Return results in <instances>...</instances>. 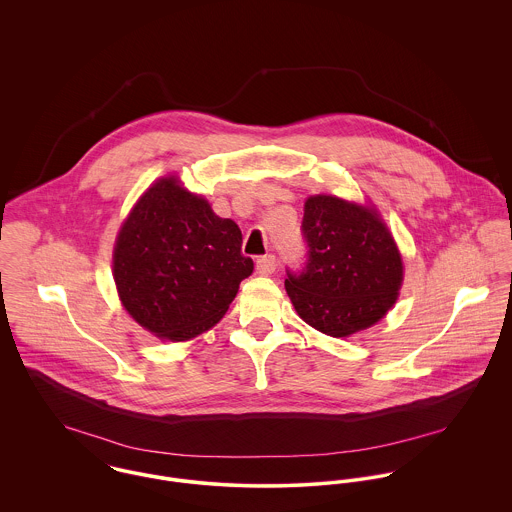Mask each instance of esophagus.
<instances>
[{
	"instance_id": "esophagus-1",
	"label": "esophagus",
	"mask_w": 512,
	"mask_h": 512,
	"mask_svg": "<svg viewBox=\"0 0 512 512\" xmlns=\"http://www.w3.org/2000/svg\"><path fill=\"white\" fill-rule=\"evenodd\" d=\"M276 266H278V260H276L274 254H264V256H260V258L256 260V270H258V274H262V276L274 274Z\"/></svg>"
}]
</instances>
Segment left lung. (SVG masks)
Returning <instances> with one entry per match:
<instances>
[{
  "mask_svg": "<svg viewBox=\"0 0 512 512\" xmlns=\"http://www.w3.org/2000/svg\"><path fill=\"white\" fill-rule=\"evenodd\" d=\"M305 262L286 270L297 315L313 329L347 337L374 325L396 301L402 258L372 211L329 195L309 197L301 220Z\"/></svg>",
  "mask_w": 512,
  "mask_h": 512,
  "instance_id": "8db88e82",
  "label": "left lung"
}]
</instances>
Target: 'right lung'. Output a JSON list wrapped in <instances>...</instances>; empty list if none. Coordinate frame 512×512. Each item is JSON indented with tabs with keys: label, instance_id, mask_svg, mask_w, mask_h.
Returning <instances> with one entry per match:
<instances>
[{
	"label": "right lung",
	"instance_id": "add662e5",
	"mask_svg": "<svg viewBox=\"0 0 512 512\" xmlns=\"http://www.w3.org/2000/svg\"><path fill=\"white\" fill-rule=\"evenodd\" d=\"M242 232L175 177L159 179L124 222L114 282L128 313L161 339L187 341L219 323L254 270Z\"/></svg>",
	"mask_w": 512,
	"mask_h": 512
}]
</instances>
